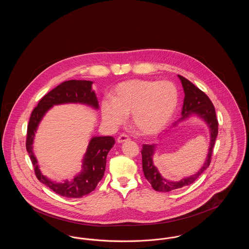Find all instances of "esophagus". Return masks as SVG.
Instances as JSON below:
<instances>
[{
    "label": "esophagus",
    "instance_id": "34e87169",
    "mask_svg": "<svg viewBox=\"0 0 249 249\" xmlns=\"http://www.w3.org/2000/svg\"><path fill=\"white\" fill-rule=\"evenodd\" d=\"M129 140H130V138H129L128 135H126V134H121L119 138H118L117 142H119V143H121V142H127V141H129Z\"/></svg>",
    "mask_w": 249,
    "mask_h": 249
}]
</instances>
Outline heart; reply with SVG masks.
Here are the masks:
<instances>
[{
  "mask_svg": "<svg viewBox=\"0 0 249 249\" xmlns=\"http://www.w3.org/2000/svg\"><path fill=\"white\" fill-rule=\"evenodd\" d=\"M112 103L104 101L102 119L112 128L131 115V125L139 134L152 136L165 128L178 106V90L170 81L132 79L117 85L111 91Z\"/></svg>",
  "mask_w": 249,
  "mask_h": 249,
  "instance_id": "obj_1",
  "label": "heart"
}]
</instances>
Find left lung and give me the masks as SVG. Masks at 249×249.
<instances>
[{
	"mask_svg": "<svg viewBox=\"0 0 249 249\" xmlns=\"http://www.w3.org/2000/svg\"><path fill=\"white\" fill-rule=\"evenodd\" d=\"M182 83L185 92L184 104L182 108V117L173 124V127H177L178 123L185 121L191 117H197L202 119L208 126L210 132V144L208 148V154L201 169L194 175L189 178H182L179 181H172L163 178L154 165L153 156L155 154L156 144H142V163L144 178L151 184L152 188L157 191L168 192L171 190H178L186 186H190L201 174L208 168L211 162V157L213 152V145L218 133V122L215 116V110L212 102L208 96L202 92L200 89L189 81L187 78L178 75Z\"/></svg>",
	"mask_w": 249,
	"mask_h": 249,
	"instance_id": "left-lung-1",
	"label": "left lung"
}]
</instances>
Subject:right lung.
<instances>
[{"instance_id":"1","label":"right lung","mask_w":249,"mask_h":249,"mask_svg":"<svg viewBox=\"0 0 249 249\" xmlns=\"http://www.w3.org/2000/svg\"><path fill=\"white\" fill-rule=\"evenodd\" d=\"M92 81L88 80H68L62 82L45 95L37 107L32 112L28 129L26 148L35 167L36 178L57 194L67 198H81L95 190L98 183L105 175L107 166V157L110 149L115 144L112 136H94L89 142L87 151L82 160V170L71 181L56 182L44 176L38 165L34 153V140L36 130L48 110L54 106L64 104H81L93 109H99V102L94 90Z\"/></svg>"}]
</instances>
